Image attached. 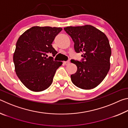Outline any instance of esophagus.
Masks as SVG:
<instances>
[{"instance_id":"esophagus-1","label":"esophagus","mask_w":128,"mask_h":128,"mask_svg":"<svg viewBox=\"0 0 128 128\" xmlns=\"http://www.w3.org/2000/svg\"><path fill=\"white\" fill-rule=\"evenodd\" d=\"M69 63H70V62L69 61H66V62H64V64H65V65H68V64H69Z\"/></svg>"}]
</instances>
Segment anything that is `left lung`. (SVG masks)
Masks as SVG:
<instances>
[{"instance_id":"obj_1","label":"left lung","mask_w":128,"mask_h":128,"mask_svg":"<svg viewBox=\"0 0 128 128\" xmlns=\"http://www.w3.org/2000/svg\"><path fill=\"white\" fill-rule=\"evenodd\" d=\"M74 43L77 53L82 52L81 62L71 60L77 70L70 76L77 87L90 90L98 86L107 76L110 68L111 48L106 34L90 25L64 28Z\"/></svg>"}]
</instances>
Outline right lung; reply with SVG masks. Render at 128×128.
Returning a JSON list of instances; mask_svg holds the SVG:
<instances>
[{
	"mask_svg": "<svg viewBox=\"0 0 128 128\" xmlns=\"http://www.w3.org/2000/svg\"><path fill=\"white\" fill-rule=\"evenodd\" d=\"M61 28L33 26L25 31L17 41L14 54L15 72L28 89L42 92L50 87L57 69L62 62L54 61L58 52L52 43L62 30Z\"/></svg>",
	"mask_w": 128,
	"mask_h": 128,
	"instance_id": "right-lung-1",
	"label": "right lung"
}]
</instances>
